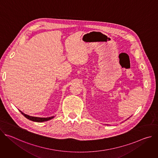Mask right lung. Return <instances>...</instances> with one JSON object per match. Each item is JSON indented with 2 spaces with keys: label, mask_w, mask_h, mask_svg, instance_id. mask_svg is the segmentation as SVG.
<instances>
[{
  "label": "right lung",
  "mask_w": 158,
  "mask_h": 158,
  "mask_svg": "<svg viewBox=\"0 0 158 158\" xmlns=\"http://www.w3.org/2000/svg\"><path fill=\"white\" fill-rule=\"evenodd\" d=\"M19 111L21 112L22 114H23L24 116H25L27 119L34 121V122H38V123H41V122H44V121H47L49 120L52 119V118H54V116H52V117H49V118H39V117H34V116H29L27 114H24V112H22L21 110H19Z\"/></svg>",
  "instance_id": "add662e5"
}]
</instances>
